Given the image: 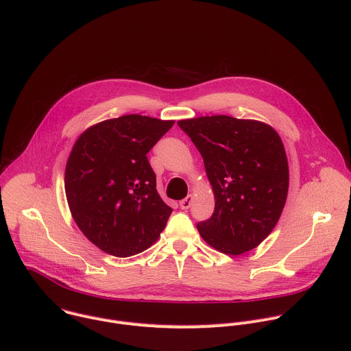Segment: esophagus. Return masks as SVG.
<instances>
[{"instance_id":"1","label":"esophagus","mask_w":351,"mask_h":351,"mask_svg":"<svg viewBox=\"0 0 351 351\" xmlns=\"http://www.w3.org/2000/svg\"><path fill=\"white\" fill-rule=\"evenodd\" d=\"M192 202H193V196L189 195L186 199H183V200L179 202V207H180L182 210H187V208H190V206H192Z\"/></svg>"}]
</instances>
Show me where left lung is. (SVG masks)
<instances>
[{
	"label": "left lung",
	"mask_w": 351,
	"mask_h": 351,
	"mask_svg": "<svg viewBox=\"0 0 351 351\" xmlns=\"http://www.w3.org/2000/svg\"><path fill=\"white\" fill-rule=\"evenodd\" d=\"M203 156L213 186V215L197 224L218 252L242 254L276 227L289 193V162L282 141L266 123L231 116L178 121Z\"/></svg>",
	"instance_id": "obj_1"
}]
</instances>
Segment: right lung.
I'll return each mask as SVG.
<instances>
[{
    "label": "right lung",
    "instance_id": "add662e5",
    "mask_svg": "<svg viewBox=\"0 0 351 351\" xmlns=\"http://www.w3.org/2000/svg\"><path fill=\"white\" fill-rule=\"evenodd\" d=\"M173 123L125 114L89 127L71 149L64 178L71 215L113 256L144 252L167 226L172 208L156 192L147 154Z\"/></svg>",
    "mask_w": 351,
    "mask_h": 351
}]
</instances>
